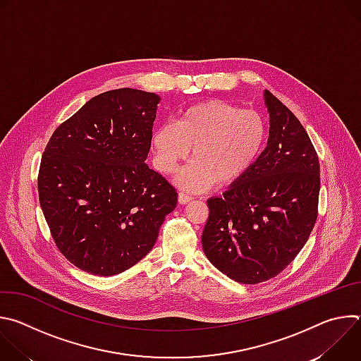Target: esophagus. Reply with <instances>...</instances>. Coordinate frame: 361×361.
<instances>
[{"label":"esophagus","mask_w":361,"mask_h":361,"mask_svg":"<svg viewBox=\"0 0 361 361\" xmlns=\"http://www.w3.org/2000/svg\"><path fill=\"white\" fill-rule=\"evenodd\" d=\"M192 200V197H190L188 194H184V192H178V202L180 204H187Z\"/></svg>","instance_id":"obj_1"}]
</instances>
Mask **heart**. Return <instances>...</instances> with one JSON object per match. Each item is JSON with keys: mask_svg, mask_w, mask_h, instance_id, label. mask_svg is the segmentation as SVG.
<instances>
[{"mask_svg": "<svg viewBox=\"0 0 361 361\" xmlns=\"http://www.w3.org/2000/svg\"><path fill=\"white\" fill-rule=\"evenodd\" d=\"M267 138L263 117L221 99L198 102L174 121L152 131L154 164L173 174L192 149V163L177 173L174 183L191 192L214 183L230 185L243 178L262 156Z\"/></svg>", "mask_w": 361, "mask_h": 361, "instance_id": "1", "label": "heart"}]
</instances>
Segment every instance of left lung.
<instances>
[{"label": "left lung", "mask_w": 361, "mask_h": 361, "mask_svg": "<svg viewBox=\"0 0 361 361\" xmlns=\"http://www.w3.org/2000/svg\"><path fill=\"white\" fill-rule=\"evenodd\" d=\"M267 147L250 171L207 200L201 243L210 263L231 280L276 277L300 252L317 220L319 156L297 117L264 91Z\"/></svg>", "instance_id": "8db88e82"}]
</instances>
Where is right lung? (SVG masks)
<instances>
[{"label": "right lung", "mask_w": 361, "mask_h": 361, "mask_svg": "<svg viewBox=\"0 0 361 361\" xmlns=\"http://www.w3.org/2000/svg\"><path fill=\"white\" fill-rule=\"evenodd\" d=\"M160 99L134 88L102 92L45 147L41 210L59 250L85 273L109 277L137 264L176 209V188L145 164Z\"/></svg>", "instance_id": "add662e5"}]
</instances>
